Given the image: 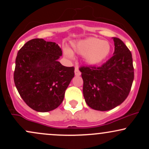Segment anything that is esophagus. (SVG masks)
<instances>
[{"label": "esophagus", "mask_w": 149, "mask_h": 149, "mask_svg": "<svg viewBox=\"0 0 149 149\" xmlns=\"http://www.w3.org/2000/svg\"><path fill=\"white\" fill-rule=\"evenodd\" d=\"M80 73H80L79 69H78V67L75 68V75H76V76H80Z\"/></svg>", "instance_id": "34e87169"}]
</instances>
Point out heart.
<instances>
[{
  "label": "heart",
  "mask_w": 149,
  "mask_h": 149,
  "mask_svg": "<svg viewBox=\"0 0 149 149\" xmlns=\"http://www.w3.org/2000/svg\"><path fill=\"white\" fill-rule=\"evenodd\" d=\"M73 48L76 52L85 56L87 63L97 64L102 62L109 55L111 46L108 41L92 37L80 40L73 45ZM64 52L66 57H72V53L69 49L65 48Z\"/></svg>",
  "instance_id": "heart-1"
}]
</instances>
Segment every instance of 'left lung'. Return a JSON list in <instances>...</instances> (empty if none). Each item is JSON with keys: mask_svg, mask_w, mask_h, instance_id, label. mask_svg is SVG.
<instances>
[{"mask_svg": "<svg viewBox=\"0 0 149 149\" xmlns=\"http://www.w3.org/2000/svg\"><path fill=\"white\" fill-rule=\"evenodd\" d=\"M113 55L101 66L80 67L83 80V95L87 104L105 111L126 100L134 80L132 53L120 39L113 38Z\"/></svg>", "mask_w": 149, "mask_h": 149, "instance_id": "left-lung-1", "label": "left lung"}]
</instances>
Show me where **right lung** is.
Here are the masks:
<instances>
[{
  "instance_id": "obj_1",
  "label": "right lung",
  "mask_w": 149,
  "mask_h": 149,
  "mask_svg": "<svg viewBox=\"0 0 149 149\" xmlns=\"http://www.w3.org/2000/svg\"><path fill=\"white\" fill-rule=\"evenodd\" d=\"M59 46L42 38L26 42L18 51L14 81L19 94L27 105L38 112L57 109L74 77V67L61 64Z\"/></svg>"
}]
</instances>
